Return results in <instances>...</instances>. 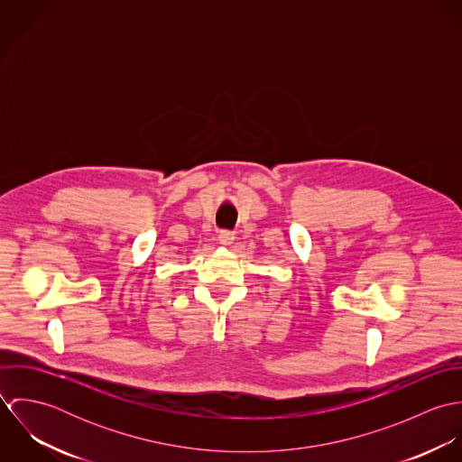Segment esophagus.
<instances>
[{
  "mask_svg": "<svg viewBox=\"0 0 462 462\" xmlns=\"http://www.w3.org/2000/svg\"><path fill=\"white\" fill-rule=\"evenodd\" d=\"M233 240H235V233H233V231L222 229V231L218 233V242H220L222 245H231Z\"/></svg>",
  "mask_w": 462,
  "mask_h": 462,
  "instance_id": "obj_1",
  "label": "esophagus"
}]
</instances>
